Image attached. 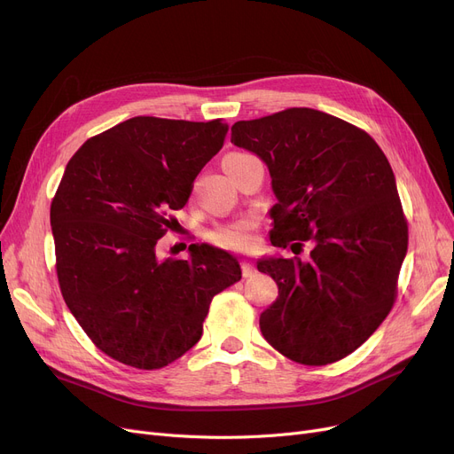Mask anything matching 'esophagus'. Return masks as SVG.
<instances>
[{"mask_svg":"<svg viewBox=\"0 0 454 454\" xmlns=\"http://www.w3.org/2000/svg\"><path fill=\"white\" fill-rule=\"evenodd\" d=\"M241 270H243V276L245 278H252L257 270L254 269V265L250 263V261H243V263H241Z\"/></svg>","mask_w":454,"mask_h":454,"instance_id":"34e87169","label":"esophagus"}]
</instances>
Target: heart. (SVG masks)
<instances>
[{
	"label": "heart",
	"instance_id": "b5f03b06",
	"mask_svg": "<svg viewBox=\"0 0 454 454\" xmlns=\"http://www.w3.org/2000/svg\"><path fill=\"white\" fill-rule=\"evenodd\" d=\"M211 241L228 250H250L255 247V223L254 219L245 217L226 226H221L211 233Z\"/></svg>",
	"mask_w": 454,
	"mask_h": 454
}]
</instances>
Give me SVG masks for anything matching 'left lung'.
<instances>
[{"label": "left lung", "mask_w": 454, "mask_h": 454, "mask_svg": "<svg viewBox=\"0 0 454 454\" xmlns=\"http://www.w3.org/2000/svg\"><path fill=\"white\" fill-rule=\"evenodd\" d=\"M231 143L269 167L278 199L270 243L313 241L307 261H257L278 283L261 333L300 364L337 363L373 335L395 300L409 228L392 167L370 134L313 108L237 121Z\"/></svg>", "instance_id": "1"}]
</instances>
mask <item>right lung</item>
Masks as SVG:
<instances>
[{"label":"right lung","mask_w":454,"mask_h":454,"mask_svg":"<svg viewBox=\"0 0 454 454\" xmlns=\"http://www.w3.org/2000/svg\"><path fill=\"white\" fill-rule=\"evenodd\" d=\"M226 132L221 119L137 115L90 137L66 165L51 202L60 291L91 342L119 363L176 361L200 340L213 296L241 279L237 259L206 243L191 245L187 259L156 252Z\"/></svg>","instance_id":"right-lung-1"}]
</instances>
